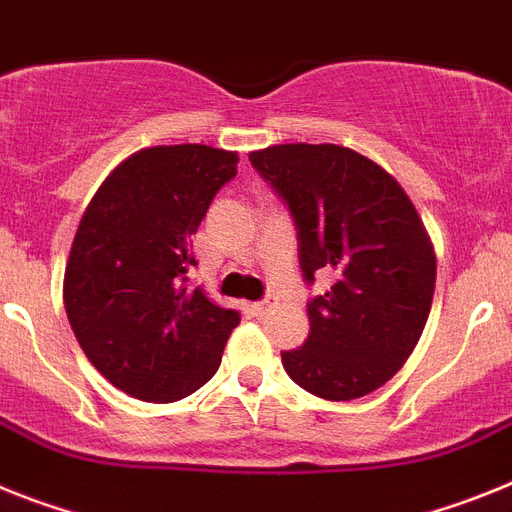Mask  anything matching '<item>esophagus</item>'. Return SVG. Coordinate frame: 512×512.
I'll list each match as a JSON object with an SVG mask.
<instances>
[{
    "label": "esophagus",
    "mask_w": 512,
    "mask_h": 512,
    "mask_svg": "<svg viewBox=\"0 0 512 512\" xmlns=\"http://www.w3.org/2000/svg\"><path fill=\"white\" fill-rule=\"evenodd\" d=\"M278 306V296H265L262 301H257V304H252V309H255V314H260V317H265V314H270V311Z\"/></svg>",
    "instance_id": "34e87169"
}]
</instances>
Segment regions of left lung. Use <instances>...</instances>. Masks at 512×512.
Returning a JSON list of instances; mask_svg holds the SVG:
<instances>
[{
    "label": "left lung",
    "instance_id": "8db88e82",
    "mask_svg": "<svg viewBox=\"0 0 512 512\" xmlns=\"http://www.w3.org/2000/svg\"><path fill=\"white\" fill-rule=\"evenodd\" d=\"M252 167L288 206L304 281L335 283L309 301V337L281 353L301 389L330 402L366 397L404 366L428 322L435 255L399 182L335 144L252 151Z\"/></svg>",
    "mask_w": 512,
    "mask_h": 512
}]
</instances>
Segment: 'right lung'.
Instances as JSON below:
<instances>
[{"instance_id":"1","label":"right lung","mask_w":512,"mask_h":512,"mask_svg":"<svg viewBox=\"0 0 512 512\" xmlns=\"http://www.w3.org/2000/svg\"><path fill=\"white\" fill-rule=\"evenodd\" d=\"M237 162L203 144L141 149L110 172L79 221L66 314L92 366L131 397L177 402L219 371L239 311L190 288V242Z\"/></svg>"}]
</instances>
